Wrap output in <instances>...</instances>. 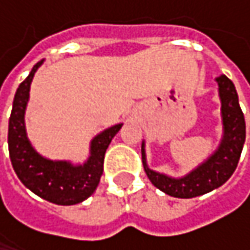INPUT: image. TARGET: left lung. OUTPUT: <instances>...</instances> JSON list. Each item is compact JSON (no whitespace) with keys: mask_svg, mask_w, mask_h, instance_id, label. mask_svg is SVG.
<instances>
[{"mask_svg":"<svg viewBox=\"0 0 250 250\" xmlns=\"http://www.w3.org/2000/svg\"><path fill=\"white\" fill-rule=\"evenodd\" d=\"M216 81L222 101L223 137L219 147L207 161L182 178H172L147 167L145 142L142 143V161L147 178L156 188L175 198H192L222 187L233 175L240 159L246 139V125L239 105V97L234 83L227 76L220 75Z\"/></svg>","mask_w":250,"mask_h":250,"instance_id":"left-lung-1","label":"left lung"}]
</instances>
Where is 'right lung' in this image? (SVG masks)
<instances>
[{"label": "right lung", "mask_w": 250, "mask_h": 250, "mask_svg": "<svg viewBox=\"0 0 250 250\" xmlns=\"http://www.w3.org/2000/svg\"><path fill=\"white\" fill-rule=\"evenodd\" d=\"M43 61L37 62L28 76L20 83L13 101L8 122V152L19 179L36 195L59 206H74L94 194L104 171V155L120 125L105 128L91 140L89 158L83 165L68 161H50L43 158L27 139L24 125L25 107L30 97V85Z\"/></svg>", "instance_id": "right-lung-1"}]
</instances>
